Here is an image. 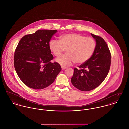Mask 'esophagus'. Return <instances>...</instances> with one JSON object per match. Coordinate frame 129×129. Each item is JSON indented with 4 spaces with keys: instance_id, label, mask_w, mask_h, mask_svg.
<instances>
[{
    "instance_id": "1",
    "label": "esophagus",
    "mask_w": 129,
    "mask_h": 129,
    "mask_svg": "<svg viewBox=\"0 0 129 129\" xmlns=\"http://www.w3.org/2000/svg\"><path fill=\"white\" fill-rule=\"evenodd\" d=\"M61 69H62V70H64L65 69H67V68H66V67H61Z\"/></svg>"
}]
</instances>
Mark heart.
I'll return each instance as SVG.
<instances>
[{
  "label": "heart",
  "mask_w": 129,
  "mask_h": 129,
  "mask_svg": "<svg viewBox=\"0 0 129 129\" xmlns=\"http://www.w3.org/2000/svg\"><path fill=\"white\" fill-rule=\"evenodd\" d=\"M96 42L93 37L76 33L61 35L59 41L52 39L49 48L53 55L59 56L66 50L67 54L61 56L56 61L61 66H68L75 62L80 64L87 62L94 54Z\"/></svg>",
  "instance_id": "b5f03b06"
}]
</instances>
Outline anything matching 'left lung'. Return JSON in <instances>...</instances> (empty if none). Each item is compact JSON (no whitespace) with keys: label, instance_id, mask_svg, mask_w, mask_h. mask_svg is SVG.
<instances>
[{"label":"left lung","instance_id":"left-lung-1","mask_svg":"<svg viewBox=\"0 0 129 129\" xmlns=\"http://www.w3.org/2000/svg\"><path fill=\"white\" fill-rule=\"evenodd\" d=\"M96 41L94 54L87 62L74 69L71 82L82 91H90L98 87L105 79L111 64V53L104 39L91 34Z\"/></svg>","mask_w":129,"mask_h":129}]
</instances>
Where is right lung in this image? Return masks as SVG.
I'll return each mask as SVG.
<instances>
[{"label":"right lung","instance_id":"obj_1","mask_svg":"<svg viewBox=\"0 0 129 129\" xmlns=\"http://www.w3.org/2000/svg\"><path fill=\"white\" fill-rule=\"evenodd\" d=\"M56 30H38L23 36L14 53V64L16 72L23 83L36 90L43 89L52 84L61 70L54 57L49 42Z\"/></svg>","mask_w":129,"mask_h":129}]
</instances>
